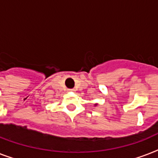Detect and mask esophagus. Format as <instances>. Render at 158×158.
Wrapping results in <instances>:
<instances>
[{
	"label": "esophagus",
	"instance_id": "obj_1",
	"mask_svg": "<svg viewBox=\"0 0 158 158\" xmlns=\"http://www.w3.org/2000/svg\"><path fill=\"white\" fill-rule=\"evenodd\" d=\"M68 91H69V92H74V91H75V89H68Z\"/></svg>",
	"mask_w": 158,
	"mask_h": 158
}]
</instances>
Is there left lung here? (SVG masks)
Listing matches in <instances>:
<instances>
[{
  "instance_id": "8db88e82",
  "label": "left lung",
  "mask_w": 158,
  "mask_h": 158,
  "mask_svg": "<svg viewBox=\"0 0 158 158\" xmlns=\"http://www.w3.org/2000/svg\"><path fill=\"white\" fill-rule=\"evenodd\" d=\"M95 106H97V104H95Z\"/></svg>"
}]
</instances>
